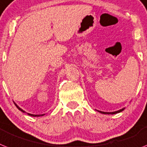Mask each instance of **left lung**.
<instances>
[{
	"mask_svg": "<svg viewBox=\"0 0 147 147\" xmlns=\"http://www.w3.org/2000/svg\"><path fill=\"white\" fill-rule=\"evenodd\" d=\"M122 110H124V108L121 109V110H117V111H115V112H102V111H99V110H98V112L101 113H104V114H116V113L122 112Z\"/></svg>",
	"mask_w": 147,
	"mask_h": 147,
	"instance_id": "obj_1",
	"label": "left lung"
}]
</instances>
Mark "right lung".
I'll return each mask as SVG.
<instances>
[{
	"mask_svg": "<svg viewBox=\"0 0 147 147\" xmlns=\"http://www.w3.org/2000/svg\"><path fill=\"white\" fill-rule=\"evenodd\" d=\"M14 104H15V103H14ZM15 105H16V106L17 108H18L19 110H20V111H22V112H23V113H25V111H24V110H23L22 109L20 108V107H19L18 106V105H17L16 104H15ZM28 114L29 116H43V115H45V114H42V115H34V114H31V113H28Z\"/></svg>",
	"mask_w": 147,
	"mask_h": 147,
	"instance_id": "right-lung-1",
	"label": "right lung"
}]
</instances>
